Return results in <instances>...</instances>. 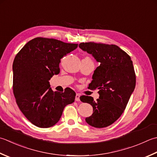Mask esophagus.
Here are the masks:
<instances>
[{
    "label": "esophagus",
    "instance_id": "esophagus-1",
    "mask_svg": "<svg viewBox=\"0 0 157 157\" xmlns=\"http://www.w3.org/2000/svg\"><path fill=\"white\" fill-rule=\"evenodd\" d=\"M79 97H80V95H79V94H76V95H75V101H79Z\"/></svg>",
    "mask_w": 157,
    "mask_h": 157
}]
</instances>
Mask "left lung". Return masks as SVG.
Wrapping results in <instances>:
<instances>
[{
	"mask_svg": "<svg viewBox=\"0 0 157 157\" xmlns=\"http://www.w3.org/2000/svg\"><path fill=\"white\" fill-rule=\"evenodd\" d=\"M79 47L91 54L100 65L94 70L88 88H97L99 98L80 97V100L93 106V113L86 122L96 128L113 124L126 108L136 87V74L131 57L116 45L81 43Z\"/></svg>",
	"mask_w": 157,
	"mask_h": 157,
	"instance_id": "1",
	"label": "left lung"
}]
</instances>
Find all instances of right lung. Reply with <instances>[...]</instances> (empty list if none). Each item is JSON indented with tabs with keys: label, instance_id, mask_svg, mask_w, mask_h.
I'll return each mask as SVG.
<instances>
[{
	"label": "right lung",
	"instance_id": "obj_1",
	"mask_svg": "<svg viewBox=\"0 0 157 157\" xmlns=\"http://www.w3.org/2000/svg\"><path fill=\"white\" fill-rule=\"evenodd\" d=\"M78 44L36 37L15 56L13 63V90L21 112L34 125L48 128L56 124L67 105L74 102L75 93L53 91L49 80L60 73V59Z\"/></svg>",
	"mask_w": 157,
	"mask_h": 157
}]
</instances>
